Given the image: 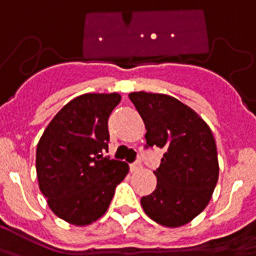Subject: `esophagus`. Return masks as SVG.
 Listing matches in <instances>:
<instances>
[{"mask_svg": "<svg viewBox=\"0 0 256 256\" xmlns=\"http://www.w3.org/2000/svg\"><path fill=\"white\" fill-rule=\"evenodd\" d=\"M142 168V164L139 161L134 162V164H131L130 165V170L131 171H138V170H140Z\"/></svg>", "mask_w": 256, "mask_h": 256, "instance_id": "34e87169", "label": "esophagus"}]
</instances>
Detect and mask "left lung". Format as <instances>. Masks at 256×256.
I'll use <instances>...</instances> for the list:
<instances>
[{"instance_id":"left-lung-1","label":"left lung","mask_w":256,"mask_h":256,"mask_svg":"<svg viewBox=\"0 0 256 256\" xmlns=\"http://www.w3.org/2000/svg\"><path fill=\"white\" fill-rule=\"evenodd\" d=\"M146 125V150H164L156 168V190L142 197L146 214L161 226H180L208 206L219 176L218 152L210 128L190 106L164 94L131 92Z\"/></svg>"}]
</instances>
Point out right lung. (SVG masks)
I'll return each mask as SVG.
<instances>
[{"label": "right lung", "mask_w": 256, "mask_h": 256, "mask_svg": "<svg viewBox=\"0 0 256 256\" xmlns=\"http://www.w3.org/2000/svg\"><path fill=\"white\" fill-rule=\"evenodd\" d=\"M118 94H84L62 108L44 131L36 150L42 194L55 215L74 226L98 220L128 171L126 162L104 157L108 118Z\"/></svg>", "instance_id": "obj_1"}]
</instances>
